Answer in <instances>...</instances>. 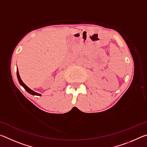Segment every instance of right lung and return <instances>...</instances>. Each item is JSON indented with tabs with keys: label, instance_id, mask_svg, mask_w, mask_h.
<instances>
[{
	"label": "right lung",
	"instance_id": "add662e5",
	"mask_svg": "<svg viewBox=\"0 0 147 147\" xmlns=\"http://www.w3.org/2000/svg\"><path fill=\"white\" fill-rule=\"evenodd\" d=\"M17 78H18V80H19V84H21V85L23 87V88H24V89H25V90H26L27 92H28V93H29L30 94H32V95H38V96H41V94H39V93H36V92H35V91H32V89H30V88H28V87H27V86L25 85V84H24L23 83V82L22 81L21 77H20L18 69H17Z\"/></svg>",
	"mask_w": 147,
	"mask_h": 147
}]
</instances>
